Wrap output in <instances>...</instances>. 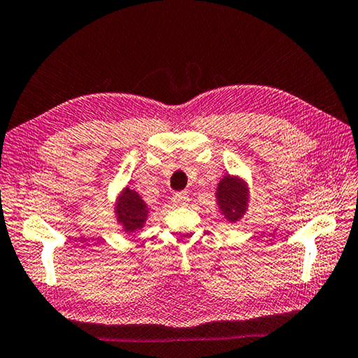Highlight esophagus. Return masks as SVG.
<instances>
[{"mask_svg": "<svg viewBox=\"0 0 358 358\" xmlns=\"http://www.w3.org/2000/svg\"><path fill=\"white\" fill-rule=\"evenodd\" d=\"M188 201H190V198H188V194L185 192H179L173 196V202L176 206H187Z\"/></svg>", "mask_w": 358, "mask_h": 358, "instance_id": "1", "label": "esophagus"}]
</instances>
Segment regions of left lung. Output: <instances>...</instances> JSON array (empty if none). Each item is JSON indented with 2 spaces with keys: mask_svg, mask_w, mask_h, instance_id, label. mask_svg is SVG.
<instances>
[{
  "mask_svg": "<svg viewBox=\"0 0 358 358\" xmlns=\"http://www.w3.org/2000/svg\"><path fill=\"white\" fill-rule=\"evenodd\" d=\"M215 196L220 213L226 221L237 222L245 217L249 207V187L245 179L234 174H224L218 182Z\"/></svg>",
  "mask_w": 358,
  "mask_h": 358,
  "instance_id": "left-lung-1",
  "label": "left lung"
}]
</instances>
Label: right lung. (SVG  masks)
<instances>
[{
	"instance_id": "1",
	"label": "right lung",
	"mask_w": 358,
	"mask_h": 358,
	"mask_svg": "<svg viewBox=\"0 0 358 358\" xmlns=\"http://www.w3.org/2000/svg\"><path fill=\"white\" fill-rule=\"evenodd\" d=\"M113 212H115L117 222L126 234H136L145 226L150 208L136 190L124 187L117 196Z\"/></svg>"
}]
</instances>
